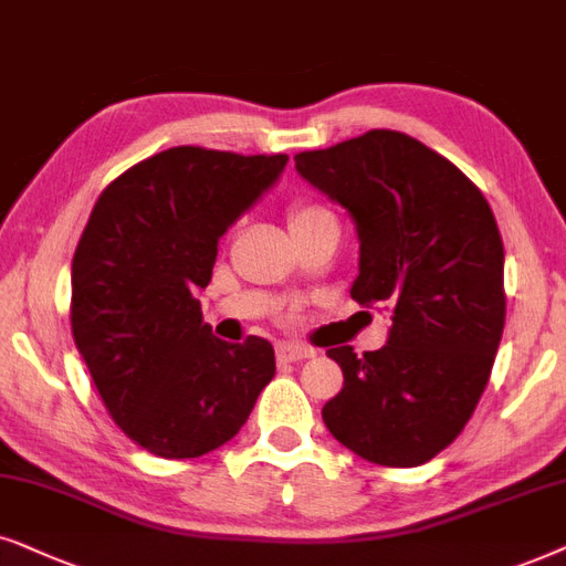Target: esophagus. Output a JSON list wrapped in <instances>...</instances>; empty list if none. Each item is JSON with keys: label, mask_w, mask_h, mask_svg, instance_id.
<instances>
[{"label": "esophagus", "mask_w": 566, "mask_h": 566, "mask_svg": "<svg viewBox=\"0 0 566 566\" xmlns=\"http://www.w3.org/2000/svg\"><path fill=\"white\" fill-rule=\"evenodd\" d=\"M276 357L279 361H303V359L315 357V349H311V346H300V344H279Z\"/></svg>", "instance_id": "1"}]
</instances>
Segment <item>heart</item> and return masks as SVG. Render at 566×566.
I'll return each instance as SVG.
<instances>
[{
    "label": "heart",
    "mask_w": 566,
    "mask_h": 566,
    "mask_svg": "<svg viewBox=\"0 0 566 566\" xmlns=\"http://www.w3.org/2000/svg\"><path fill=\"white\" fill-rule=\"evenodd\" d=\"M318 220H334V217H331V212H326V209L318 205H297L290 212V230L303 228V224H311Z\"/></svg>",
    "instance_id": "obj_1"
}]
</instances>
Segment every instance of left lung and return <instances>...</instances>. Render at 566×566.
<instances>
[{
  "label": "left lung",
  "mask_w": 566,
  "mask_h": 566,
  "mask_svg": "<svg viewBox=\"0 0 566 566\" xmlns=\"http://www.w3.org/2000/svg\"><path fill=\"white\" fill-rule=\"evenodd\" d=\"M295 168L352 217V297L390 313L382 349H328L344 388L323 421L370 463L432 461L471 419L502 338L504 248L492 209L453 163L401 132L300 153Z\"/></svg>",
  "instance_id": "left-lung-1"
}]
</instances>
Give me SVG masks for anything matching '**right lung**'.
Listing matches in <instances>:
<instances>
[{"label":"right lung","mask_w":566,"mask_h":566,"mask_svg":"<svg viewBox=\"0 0 566 566\" xmlns=\"http://www.w3.org/2000/svg\"><path fill=\"white\" fill-rule=\"evenodd\" d=\"M287 160L172 147L113 180L90 214L72 261L74 344L113 421L149 453H212L274 378V346L217 338L196 295L220 238Z\"/></svg>","instance_id":"right-lung-1"}]
</instances>
